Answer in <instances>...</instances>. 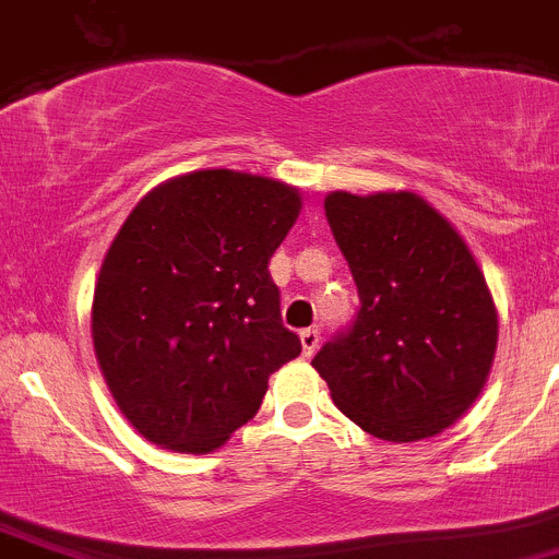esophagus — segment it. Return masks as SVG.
I'll list each match as a JSON object with an SVG mask.
<instances>
[{
  "label": "esophagus",
  "instance_id": "esophagus-1",
  "mask_svg": "<svg viewBox=\"0 0 559 559\" xmlns=\"http://www.w3.org/2000/svg\"><path fill=\"white\" fill-rule=\"evenodd\" d=\"M300 344H302V355L311 357L319 346V330L317 328L300 330Z\"/></svg>",
  "mask_w": 559,
  "mask_h": 559
}]
</instances>
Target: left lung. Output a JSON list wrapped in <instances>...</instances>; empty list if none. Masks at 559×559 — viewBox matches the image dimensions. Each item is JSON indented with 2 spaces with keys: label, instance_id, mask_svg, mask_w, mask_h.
I'll list each match as a JSON object with an SVG mask.
<instances>
[{
  "label": "left lung",
  "instance_id": "obj_1",
  "mask_svg": "<svg viewBox=\"0 0 559 559\" xmlns=\"http://www.w3.org/2000/svg\"><path fill=\"white\" fill-rule=\"evenodd\" d=\"M360 295L349 333L311 366L368 435L417 442L475 404L497 352V306L456 226L412 191L324 197Z\"/></svg>",
  "mask_w": 559,
  "mask_h": 559
}]
</instances>
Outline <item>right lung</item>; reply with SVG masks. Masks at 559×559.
Wrapping results in <instances>:
<instances>
[{
    "label": "right lung",
    "instance_id": "add662e5",
    "mask_svg": "<svg viewBox=\"0 0 559 559\" xmlns=\"http://www.w3.org/2000/svg\"><path fill=\"white\" fill-rule=\"evenodd\" d=\"M300 210L295 186L231 169L171 177L130 210L95 281L92 344L144 440L218 451L300 355L267 270Z\"/></svg>",
    "mask_w": 559,
    "mask_h": 559
}]
</instances>
